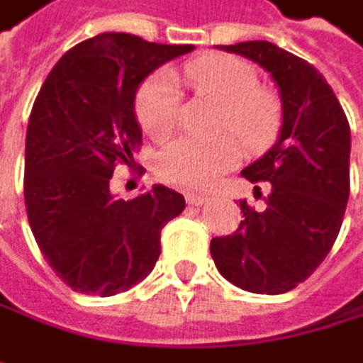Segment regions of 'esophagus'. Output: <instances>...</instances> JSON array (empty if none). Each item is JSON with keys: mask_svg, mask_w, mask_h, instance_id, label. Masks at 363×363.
<instances>
[{"mask_svg": "<svg viewBox=\"0 0 363 363\" xmlns=\"http://www.w3.org/2000/svg\"><path fill=\"white\" fill-rule=\"evenodd\" d=\"M184 199H186L189 206H201L203 201H208V195L195 193V191H186V193H184Z\"/></svg>", "mask_w": 363, "mask_h": 363, "instance_id": "1", "label": "esophagus"}]
</instances>
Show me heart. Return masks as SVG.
I'll return each mask as SVG.
<instances>
[{
  "label": "heart",
  "instance_id": "1",
  "mask_svg": "<svg viewBox=\"0 0 363 363\" xmlns=\"http://www.w3.org/2000/svg\"><path fill=\"white\" fill-rule=\"evenodd\" d=\"M182 79L197 95L220 104V126L235 130L249 147L268 145L277 135L280 104L243 57L206 53L182 68ZM181 95L170 74L157 72L141 84L135 99L137 122L153 139L166 137L179 118ZM241 160V143L233 135L212 139L179 137L162 149L157 172L179 186H210Z\"/></svg>",
  "mask_w": 363,
  "mask_h": 363
}]
</instances>
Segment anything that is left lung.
Masks as SVG:
<instances>
[{"label":"left lung","mask_w":363,"mask_h":363,"mask_svg":"<svg viewBox=\"0 0 363 363\" xmlns=\"http://www.w3.org/2000/svg\"><path fill=\"white\" fill-rule=\"evenodd\" d=\"M220 48L270 72L282 99V128L277 145L241 172L272 184L268 208L255 212L241 201L245 220L233 235L212 239L210 251L233 284L279 295L310 279L337 241L349 199V122L310 62L268 41Z\"/></svg>","instance_id":"1"}]
</instances>
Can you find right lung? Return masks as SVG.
<instances>
[{
  "instance_id": "add662e5",
  "label": "right lung",
  "mask_w": 363,
  "mask_h": 363,
  "mask_svg": "<svg viewBox=\"0 0 363 363\" xmlns=\"http://www.w3.org/2000/svg\"><path fill=\"white\" fill-rule=\"evenodd\" d=\"M191 50L104 33L66 51L35 99L24 206L43 257L72 291L112 297L145 279L160 257L162 228L184 210V197L168 186L124 201L110 181L116 166L133 168L143 143L133 112L139 84Z\"/></svg>"
}]
</instances>
